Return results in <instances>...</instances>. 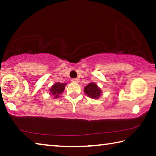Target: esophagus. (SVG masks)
I'll list each match as a JSON object with an SVG mask.
<instances>
[{"label": "esophagus", "instance_id": "obj_1", "mask_svg": "<svg viewBox=\"0 0 156 156\" xmlns=\"http://www.w3.org/2000/svg\"><path fill=\"white\" fill-rule=\"evenodd\" d=\"M72 80V82H74V83H78L80 80H79L78 78H73Z\"/></svg>", "mask_w": 156, "mask_h": 156}]
</instances>
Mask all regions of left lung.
I'll return each instance as SVG.
<instances>
[{"label": "left lung", "mask_w": 156, "mask_h": 156, "mask_svg": "<svg viewBox=\"0 0 156 156\" xmlns=\"http://www.w3.org/2000/svg\"><path fill=\"white\" fill-rule=\"evenodd\" d=\"M84 93H85L89 97L93 99H97L102 94V91L97 86V84L94 83H91L87 84L84 89Z\"/></svg>", "instance_id": "1"}]
</instances>
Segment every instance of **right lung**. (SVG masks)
Returning <instances> with one entry per match:
<instances>
[{"label": "right lung", "instance_id": "add662e5", "mask_svg": "<svg viewBox=\"0 0 156 156\" xmlns=\"http://www.w3.org/2000/svg\"><path fill=\"white\" fill-rule=\"evenodd\" d=\"M65 85L66 83H56V84H54V85L51 87V88L49 89L50 92H51V94L54 96L55 98H58L60 95L64 91Z\"/></svg>", "mask_w": 156, "mask_h": 156}]
</instances>
